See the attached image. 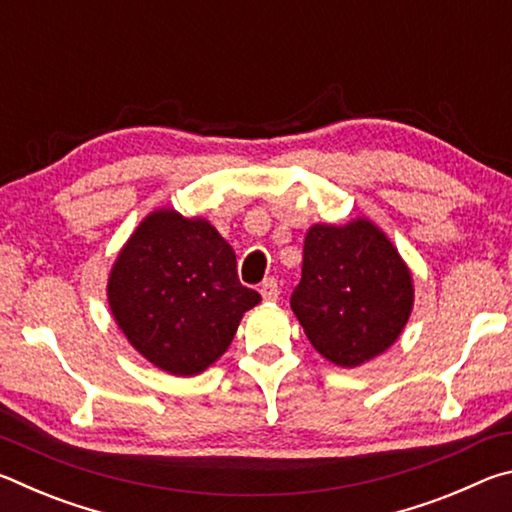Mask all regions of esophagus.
I'll use <instances>...</instances> for the list:
<instances>
[{
    "instance_id": "1",
    "label": "esophagus",
    "mask_w": 512,
    "mask_h": 512,
    "mask_svg": "<svg viewBox=\"0 0 512 512\" xmlns=\"http://www.w3.org/2000/svg\"><path fill=\"white\" fill-rule=\"evenodd\" d=\"M259 293H262V298L266 302H273L280 298V287H277L275 277H266V280L262 282V287H259Z\"/></svg>"
}]
</instances>
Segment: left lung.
<instances>
[{
  "label": "left lung",
  "mask_w": 512,
  "mask_h": 512,
  "mask_svg": "<svg viewBox=\"0 0 512 512\" xmlns=\"http://www.w3.org/2000/svg\"><path fill=\"white\" fill-rule=\"evenodd\" d=\"M411 307L409 268L370 221L309 228L291 309L325 359L354 368L377 357L400 336Z\"/></svg>",
  "instance_id": "8db88e82"
}]
</instances>
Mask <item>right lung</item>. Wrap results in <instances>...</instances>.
I'll return each mask as SVG.
<instances>
[{"instance_id": "1", "label": "right lung", "mask_w": 512, "mask_h": 512, "mask_svg": "<svg viewBox=\"0 0 512 512\" xmlns=\"http://www.w3.org/2000/svg\"><path fill=\"white\" fill-rule=\"evenodd\" d=\"M108 300L137 352L171 375H198L228 350L262 296L239 282L235 250L203 219L158 210L112 266Z\"/></svg>"}]
</instances>
